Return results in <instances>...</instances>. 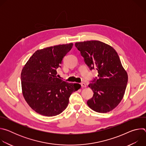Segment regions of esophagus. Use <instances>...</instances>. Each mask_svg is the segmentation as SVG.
<instances>
[{"mask_svg":"<svg viewBox=\"0 0 146 146\" xmlns=\"http://www.w3.org/2000/svg\"><path fill=\"white\" fill-rule=\"evenodd\" d=\"M81 86L82 87H84V88H86L87 87L86 84V83H84V82H81Z\"/></svg>","mask_w":146,"mask_h":146,"instance_id":"esophagus-1","label":"esophagus"}]
</instances>
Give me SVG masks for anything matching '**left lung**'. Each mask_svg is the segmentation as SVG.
Returning <instances> with one entry per match:
<instances>
[{"label": "left lung", "instance_id": "obj_1", "mask_svg": "<svg viewBox=\"0 0 146 146\" xmlns=\"http://www.w3.org/2000/svg\"><path fill=\"white\" fill-rule=\"evenodd\" d=\"M75 46L90 70L96 69L98 72V78L88 85L94 95L87 101L88 106L101 113L113 110L122 99L128 82V74L118 54L112 47L98 40L77 42Z\"/></svg>", "mask_w": 146, "mask_h": 146}]
</instances>
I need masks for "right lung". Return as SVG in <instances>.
<instances>
[{
  "label": "right lung",
  "instance_id": "right-lung-1",
  "mask_svg": "<svg viewBox=\"0 0 146 146\" xmlns=\"http://www.w3.org/2000/svg\"><path fill=\"white\" fill-rule=\"evenodd\" d=\"M73 43L60 44L37 50L23 68L22 92L29 106L47 117L59 114L66 109L71 94L81 88L56 77V69L72 49Z\"/></svg>",
  "mask_w": 146,
  "mask_h": 146
}]
</instances>
